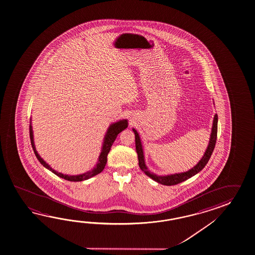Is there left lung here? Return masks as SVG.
Here are the masks:
<instances>
[{
  "label": "left lung",
  "mask_w": 255,
  "mask_h": 255,
  "mask_svg": "<svg viewBox=\"0 0 255 255\" xmlns=\"http://www.w3.org/2000/svg\"><path fill=\"white\" fill-rule=\"evenodd\" d=\"M217 122H218V117H217V115L216 114L214 116V120H213L209 143L207 145V149L203 155L202 159L198 161V163L186 172L170 174V175H165V176L156 175V174L150 172L148 169L146 164H145L144 154H143V149H142V144H141V140L139 138V133L137 132V130H135L134 128H132V130H133L135 134V146H136V152L138 154L139 168L151 179H153L156 182L159 183V184L165 185V186L177 185L178 183L183 182L188 178H191L193 176H195L196 174L198 173L199 171H201L203 168H205V166L207 165L208 160L211 157L213 151H214L215 146H216V136H217Z\"/></svg>",
  "instance_id": "obj_1"
}]
</instances>
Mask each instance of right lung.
<instances>
[{"label":"right lung","instance_id":"obj_1","mask_svg":"<svg viewBox=\"0 0 255 255\" xmlns=\"http://www.w3.org/2000/svg\"><path fill=\"white\" fill-rule=\"evenodd\" d=\"M128 127V121L126 119L124 120L118 121L116 123H113L110 126L108 127L107 131H106L105 138H104V142H103V146H102L101 153L98 157V160L96 166L94 168H92L91 170L87 171L86 173L79 174V175H66V174L60 173L58 171H56L55 169L51 168L45 160H44L40 156H39L38 151L36 150V147L34 144L33 139V130H32V125H31V121L29 124V137H30V142H31V146L34 150V153L36 155L37 159H39V162L43 165L44 167L48 168V170H50L51 172H53L55 175H57L59 178H64L68 181H74V182H77V181H83V180H87L88 178H92L94 176H96L97 174L101 173L103 169L106 167V162H107V155L110 151L111 147L114 143V141L116 140L117 135L120 133L121 131L125 130Z\"/></svg>","mask_w":255,"mask_h":255}]
</instances>
